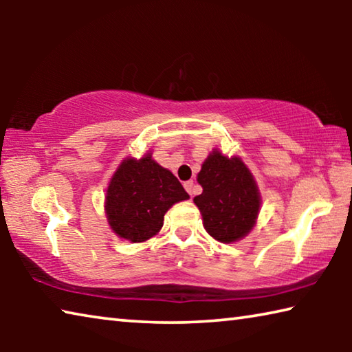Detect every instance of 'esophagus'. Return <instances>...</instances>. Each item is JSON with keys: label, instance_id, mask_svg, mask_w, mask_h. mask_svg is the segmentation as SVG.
Masks as SVG:
<instances>
[{"label": "esophagus", "instance_id": "1", "mask_svg": "<svg viewBox=\"0 0 352 352\" xmlns=\"http://www.w3.org/2000/svg\"><path fill=\"white\" fill-rule=\"evenodd\" d=\"M184 189H186L190 197H192V195H194V182L192 180L184 182Z\"/></svg>", "mask_w": 352, "mask_h": 352}]
</instances>
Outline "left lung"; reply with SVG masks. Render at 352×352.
<instances>
[{"mask_svg":"<svg viewBox=\"0 0 352 352\" xmlns=\"http://www.w3.org/2000/svg\"><path fill=\"white\" fill-rule=\"evenodd\" d=\"M197 182L204 192L194 197V204L208 234L223 243L245 237L253 230L261 208L258 184L245 163L214 148L201 164Z\"/></svg>","mask_w":352,"mask_h":352,"instance_id":"8db88e82","label":"left lung"}]
</instances>
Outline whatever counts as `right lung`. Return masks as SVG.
Here are the masks:
<instances>
[{
    "label": "right lung",
    "mask_w": 352,
    "mask_h": 352,
    "mask_svg": "<svg viewBox=\"0 0 352 352\" xmlns=\"http://www.w3.org/2000/svg\"><path fill=\"white\" fill-rule=\"evenodd\" d=\"M188 199L177 177L152 160V153L126 158L107 188V220L122 239L144 242L162 230L169 208Z\"/></svg>",
    "instance_id": "obj_1"
}]
</instances>
